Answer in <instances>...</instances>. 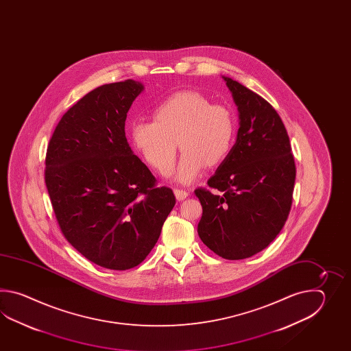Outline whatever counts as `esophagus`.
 Masks as SVG:
<instances>
[{
	"mask_svg": "<svg viewBox=\"0 0 351 351\" xmlns=\"http://www.w3.org/2000/svg\"><path fill=\"white\" fill-rule=\"evenodd\" d=\"M174 194H176V198L178 199V201H183V199H186V197H188V192L184 191V189H179V188H174Z\"/></svg>",
	"mask_w": 351,
	"mask_h": 351,
	"instance_id": "esophagus-1",
	"label": "esophagus"
}]
</instances>
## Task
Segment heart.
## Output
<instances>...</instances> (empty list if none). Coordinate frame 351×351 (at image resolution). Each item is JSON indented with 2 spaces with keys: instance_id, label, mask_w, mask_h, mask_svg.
I'll return each mask as SVG.
<instances>
[{
  "instance_id": "1",
  "label": "heart",
  "mask_w": 351,
  "mask_h": 351,
  "mask_svg": "<svg viewBox=\"0 0 351 351\" xmlns=\"http://www.w3.org/2000/svg\"><path fill=\"white\" fill-rule=\"evenodd\" d=\"M153 120L135 121L130 139L145 162L158 172L172 165L177 142L183 150L174 178L193 182L203 167L222 165L231 154L237 124L231 109L212 104L198 91H178L163 99L152 112Z\"/></svg>"
}]
</instances>
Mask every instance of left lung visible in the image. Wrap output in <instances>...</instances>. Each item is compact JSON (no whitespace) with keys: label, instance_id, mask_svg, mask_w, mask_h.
<instances>
[{"label":"left lung","instance_id":"1","mask_svg":"<svg viewBox=\"0 0 351 351\" xmlns=\"http://www.w3.org/2000/svg\"><path fill=\"white\" fill-rule=\"evenodd\" d=\"M239 112L237 141L207 184L198 234L226 260H243L276 239L289 217L296 178L291 144L274 106L239 82L223 76Z\"/></svg>","mask_w":351,"mask_h":351}]
</instances>
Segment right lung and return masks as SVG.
Segmentation results:
<instances>
[{"instance_id":"1","label":"right lung","mask_w":351,"mask_h":351,"mask_svg":"<svg viewBox=\"0 0 351 351\" xmlns=\"http://www.w3.org/2000/svg\"><path fill=\"white\" fill-rule=\"evenodd\" d=\"M144 86L105 84L67 110L45 159V183L60 230L71 246L104 269H133L160 236L176 197L158 186L130 149L127 112Z\"/></svg>"}]
</instances>
